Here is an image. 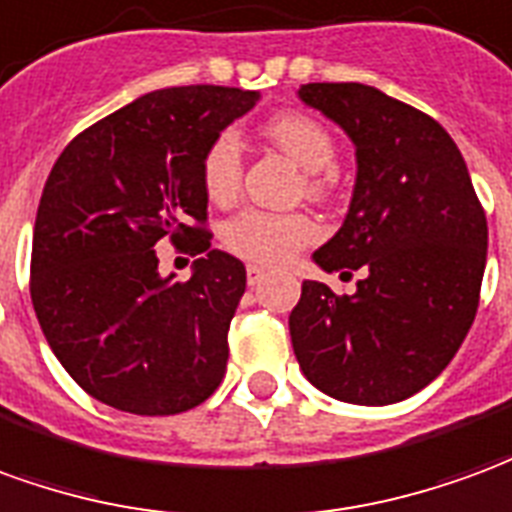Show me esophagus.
I'll list each match as a JSON object with an SVG mask.
<instances>
[{
  "label": "esophagus",
  "mask_w": 512,
  "mask_h": 512,
  "mask_svg": "<svg viewBox=\"0 0 512 512\" xmlns=\"http://www.w3.org/2000/svg\"><path fill=\"white\" fill-rule=\"evenodd\" d=\"M264 275H267V270H264L262 264H248V286L262 284Z\"/></svg>",
  "instance_id": "34e87169"
}]
</instances>
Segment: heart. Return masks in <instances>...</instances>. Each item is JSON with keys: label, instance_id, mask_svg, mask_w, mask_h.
I'll use <instances>...</instances> for the list:
<instances>
[{"label": "heart", "instance_id": "1", "mask_svg": "<svg viewBox=\"0 0 512 512\" xmlns=\"http://www.w3.org/2000/svg\"><path fill=\"white\" fill-rule=\"evenodd\" d=\"M264 134L284 154L295 159L306 173H322L336 162V143L331 132L303 112H284L264 123ZM201 184L206 198L217 206H228L239 195L242 184V143L237 132H217L201 157ZM308 190L320 195L325 181L320 176L308 179ZM320 237L317 220L300 212H264L242 209L228 217L220 228V239L228 253L253 264H284L297 250Z\"/></svg>", "mask_w": 512, "mask_h": 512}]
</instances>
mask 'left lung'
I'll use <instances>...</instances> for the list:
<instances>
[{
  "label": "left lung",
  "mask_w": 512,
  "mask_h": 512,
  "mask_svg": "<svg viewBox=\"0 0 512 512\" xmlns=\"http://www.w3.org/2000/svg\"><path fill=\"white\" fill-rule=\"evenodd\" d=\"M297 96L342 126L358 162L342 228L311 259L325 273H364L353 295L303 281L289 314L297 364L333 400H408L447 369L474 322L485 212L430 115L361 82H308Z\"/></svg>",
  "instance_id": "1"
}]
</instances>
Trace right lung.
I'll use <instances>...</instances> for the list:
<instances>
[{
  "instance_id": "obj_1",
  "label": "right lung",
  "mask_w": 512,
  "mask_h": 512,
  "mask_svg": "<svg viewBox=\"0 0 512 512\" xmlns=\"http://www.w3.org/2000/svg\"><path fill=\"white\" fill-rule=\"evenodd\" d=\"M256 101V90L220 85L154 90L54 162L32 234V306L65 372L110 408L190 411L226 375L245 264L209 248L201 157ZM162 236H190L202 253L190 282L158 275Z\"/></svg>"
}]
</instances>
